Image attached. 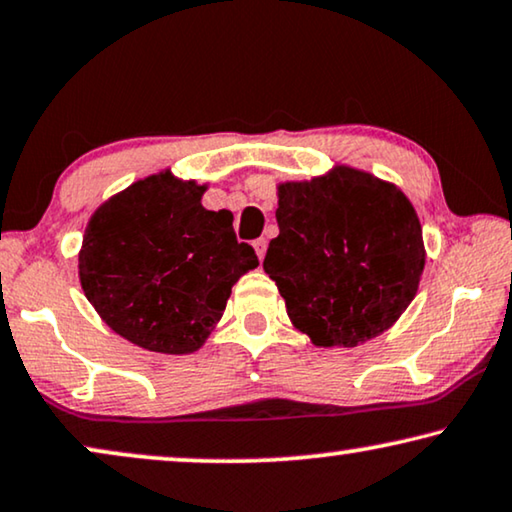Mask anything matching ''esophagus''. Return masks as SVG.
Segmentation results:
<instances>
[{
	"label": "esophagus",
	"mask_w": 512,
	"mask_h": 512,
	"mask_svg": "<svg viewBox=\"0 0 512 512\" xmlns=\"http://www.w3.org/2000/svg\"><path fill=\"white\" fill-rule=\"evenodd\" d=\"M253 246H255V253H257V257H259V259H264V255H266V239H257V241H253Z\"/></svg>",
	"instance_id": "34e87169"
}]
</instances>
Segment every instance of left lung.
I'll use <instances>...</instances> for the list:
<instances>
[{
	"instance_id": "left-lung-1",
	"label": "left lung",
	"mask_w": 512,
	"mask_h": 512,
	"mask_svg": "<svg viewBox=\"0 0 512 512\" xmlns=\"http://www.w3.org/2000/svg\"><path fill=\"white\" fill-rule=\"evenodd\" d=\"M278 236L264 271L315 345L355 348L390 329L424 269L422 227L399 187L364 171L278 187Z\"/></svg>"
}]
</instances>
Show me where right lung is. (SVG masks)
Returning <instances> with one entry per match:
<instances>
[{
    "instance_id": "obj_1",
    "label": "right lung",
    "mask_w": 512,
    "mask_h": 512,
    "mask_svg": "<svg viewBox=\"0 0 512 512\" xmlns=\"http://www.w3.org/2000/svg\"><path fill=\"white\" fill-rule=\"evenodd\" d=\"M206 187L169 171L115 194L90 218L78 255L85 297L115 334L164 355L199 350L232 285L255 269L229 211H206Z\"/></svg>"
}]
</instances>
